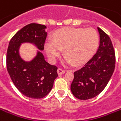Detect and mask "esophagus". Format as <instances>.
I'll use <instances>...</instances> for the list:
<instances>
[{"instance_id": "esophagus-1", "label": "esophagus", "mask_w": 121, "mask_h": 121, "mask_svg": "<svg viewBox=\"0 0 121 121\" xmlns=\"http://www.w3.org/2000/svg\"><path fill=\"white\" fill-rule=\"evenodd\" d=\"M57 73H58V75H62V74H64V73H65V71L64 70V69H62L59 68V69H57Z\"/></svg>"}]
</instances>
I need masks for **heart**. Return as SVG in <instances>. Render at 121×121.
<instances>
[{"label": "heart", "mask_w": 121, "mask_h": 121, "mask_svg": "<svg viewBox=\"0 0 121 121\" xmlns=\"http://www.w3.org/2000/svg\"><path fill=\"white\" fill-rule=\"evenodd\" d=\"M99 42V36L92 28L61 29L54 34L53 42L47 41L44 48L48 57L55 61L64 49L65 61L79 65L91 57Z\"/></svg>", "instance_id": "obj_1"}]
</instances>
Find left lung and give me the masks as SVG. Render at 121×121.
I'll return each mask as SVG.
<instances>
[{"mask_svg":"<svg viewBox=\"0 0 121 121\" xmlns=\"http://www.w3.org/2000/svg\"><path fill=\"white\" fill-rule=\"evenodd\" d=\"M99 45L97 52L84 67L74 72L71 85L72 94L81 100H87L98 95L105 89L115 67V54L111 40L101 28Z\"/></svg>","mask_w":121,"mask_h":121,"instance_id":"8db88e82","label":"left lung"}]
</instances>
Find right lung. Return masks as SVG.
I'll return each mask as SVG.
<instances>
[{
  "mask_svg": "<svg viewBox=\"0 0 121 121\" xmlns=\"http://www.w3.org/2000/svg\"><path fill=\"white\" fill-rule=\"evenodd\" d=\"M46 26L32 23L23 27L10 41L6 54V67L16 87L22 94L32 99L46 97L58 76L57 67L48 64L43 50L48 33ZM30 43L39 49L32 60H24L19 54L22 43Z\"/></svg>",
  "mask_w": 121,
  "mask_h": 121,
  "instance_id": "add662e5",
  "label": "right lung"
}]
</instances>
